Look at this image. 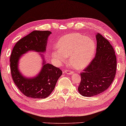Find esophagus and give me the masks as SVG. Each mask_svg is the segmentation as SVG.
<instances>
[{"label":"esophagus","mask_w":126,"mask_h":126,"mask_svg":"<svg viewBox=\"0 0 126 126\" xmlns=\"http://www.w3.org/2000/svg\"><path fill=\"white\" fill-rule=\"evenodd\" d=\"M65 72V73H66L67 74H69V75H71V74H73L74 73L73 71L69 70H66Z\"/></svg>","instance_id":"1"}]
</instances>
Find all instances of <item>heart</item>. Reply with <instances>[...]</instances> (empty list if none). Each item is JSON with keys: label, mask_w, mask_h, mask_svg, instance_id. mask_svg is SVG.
Wrapping results in <instances>:
<instances>
[{"label": "heart", "mask_w": 126, "mask_h": 126, "mask_svg": "<svg viewBox=\"0 0 126 126\" xmlns=\"http://www.w3.org/2000/svg\"><path fill=\"white\" fill-rule=\"evenodd\" d=\"M56 49L52 52V57L57 63L66 61V57L74 67L81 69L89 64L93 59L96 45L92 38L79 33H71L60 39Z\"/></svg>", "instance_id": "heart-1"}]
</instances>
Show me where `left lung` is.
Segmentation results:
<instances>
[{
	"mask_svg": "<svg viewBox=\"0 0 126 126\" xmlns=\"http://www.w3.org/2000/svg\"><path fill=\"white\" fill-rule=\"evenodd\" d=\"M96 39L95 56L80 73L78 91L84 96L91 97L106 91L116 74L117 59L114 48L100 33L96 35Z\"/></svg>",
	"mask_w": 126,
	"mask_h": 126,
	"instance_id": "1",
	"label": "left lung"
}]
</instances>
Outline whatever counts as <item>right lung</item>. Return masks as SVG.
Returning a JSON list of instances; mask_svg holds the SVG:
<instances>
[{
  "label": "right lung",
  "mask_w": 126,
  "mask_h": 126,
  "mask_svg": "<svg viewBox=\"0 0 126 126\" xmlns=\"http://www.w3.org/2000/svg\"><path fill=\"white\" fill-rule=\"evenodd\" d=\"M51 33L48 31H33L16 43L10 57L11 71L14 82L24 95L34 99L48 96L54 89L63 72L60 68L43 61L40 73L33 78H25L18 70V61L21 55L28 51L46 52L47 38Z\"/></svg>",
  "instance_id": "obj_1"
}]
</instances>
